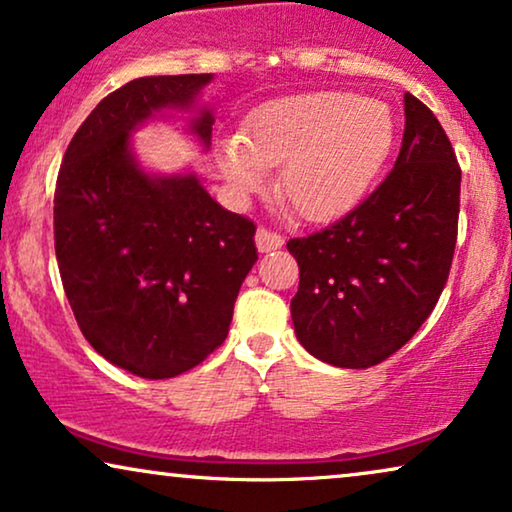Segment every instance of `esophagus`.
Listing matches in <instances>:
<instances>
[{
  "label": "esophagus",
  "mask_w": 512,
  "mask_h": 512,
  "mask_svg": "<svg viewBox=\"0 0 512 512\" xmlns=\"http://www.w3.org/2000/svg\"><path fill=\"white\" fill-rule=\"evenodd\" d=\"M254 240H256V247L261 254H265V251H275L284 244V237L272 233V230H268V228H258Z\"/></svg>",
  "instance_id": "esophagus-1"
}]
</instances>
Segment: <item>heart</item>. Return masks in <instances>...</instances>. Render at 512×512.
<instances>
[{
    "instance_id": "b5f03b06",
    "label": "heart",
    "mask_w": 512,
    "mask_h": 512,
    "mask_svg": "<svg viewBox=\"0 0 512 512\" xmlns=\"http://www.w3.org/2000/svg\"><path fill=\"white\" fill-rule=\"evenodd\" d=\"M396 139L389 104L349 90H312L258 107L244 135L216 142L230 195L244 202L279 170V193L307 221H331L359 205Z\"/></svg>"
}]
</instances>
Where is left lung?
Returning a JSON list of instances; mask_svg holds the SVG:
<instances>
[{"label":"left lung","instance_id":"8db88e82","mask_svg":"<svg viewBox=\"0 0 512 512\" xmlns=\"http://www.w3.org/2000/svg\"><path fill=\"white\" fill-rule=\"evenodd\" d=\"M394 170L345 219L286 242L298 261L296 338L314 359L370 368L429 319L457 244L461 170L433 111L405 93Z\"/></svg>","mask_w":512,"mask_h":512}]
</instances>
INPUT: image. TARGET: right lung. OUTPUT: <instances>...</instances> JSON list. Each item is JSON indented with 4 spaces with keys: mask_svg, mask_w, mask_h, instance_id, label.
<instances>
[{
    "mask_svg": "<svg viewBox=\"0 0 512 512\" xmlns=\"http://www.w3.org/2000/svg\"><path fill=\"white\" fill-rule=\"evenodd\" d=\"M214 74L142 76L104 97L67 146L55 186V256L81 333L100 356L144 380H167L226 340L256 226L228 212L191 167L146 170L132 135L174 114L212 146L200 104Z\"/></svg>",
    "mask_w": 512,
    "mask_h": 512,
    "instance_id": "obj_1",
    "label": "right lung"
}]
</instances>
